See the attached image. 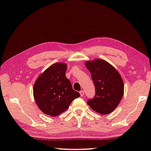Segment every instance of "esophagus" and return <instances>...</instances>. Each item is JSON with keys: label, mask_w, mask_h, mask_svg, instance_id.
I'll use <instances>...</instances> for the list:
<instances>
[{"label": "esophagus", "mask_w": 151, "mask_h": 151, "mask_svg": "<svg viewBox=\"0 0 151 151\" xmlns=\"http://www.w3.org/2000/svg\"><path fill=\"white\" fill-rule=\"evenodd\" d=\"M84 94H85V93H84L83 91H80V94H81V96H84Z\"/></svg>", "instance_id": "1"}]
</instances>
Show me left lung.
I'll return each mask as SVG.
<instances>
[{
  "mask_svg": "<svg viewBox=\"0 0 151 151\" xmlns=\"http://www.w3.org/2000/svg\"><path fill=\"white\" fill-rule=\"evenodd\" d=\"M85 66L90 71L95 87V95L87 104L102 114L111 113L118 106L124 93L123 81L111 65L102 59L87 61Z\"/></svg>",
  "mask_w": 151,
  "mask_h": 151,
  "instance_id": "1",
  "label": "left lung"
}]
</instances>
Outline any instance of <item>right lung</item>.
I'll return each mask as SVG.
<instances>
[{
	"label": "right lung",
	"mask_w": 151,
	"mask_h": 151,
	"mask_svg": "<svg viewBox=\"0 0 151 151\" xmlns=\"http://www.w3.org/2000/svg\"><path fill=\"white\" fill-rule=\"evenodd\" d=\"M66 65L58 63L51 65L36 81L33 93L36 103L42 112L56 116L68 109L80 94L72 87L65 76Z\"/></svg>",
	"instance_id": "right-lung-1"
}]
</instances>
